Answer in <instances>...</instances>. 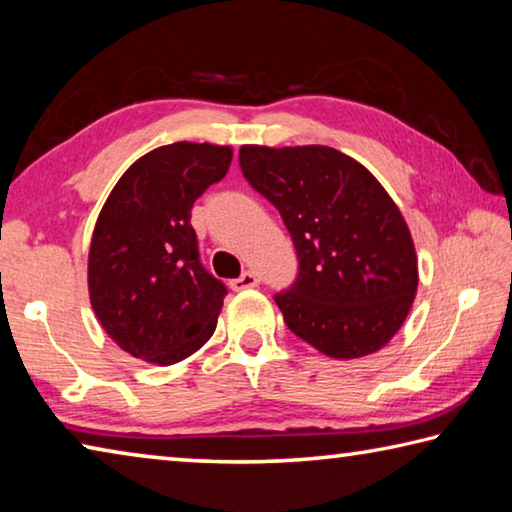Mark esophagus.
I'll use <instances>...</instances> for the list:
<instances>
[{
    "instance_id": "esophagus-1",
    "label": "esophagus",
    "mask_w": 512,
    "mask_h": 512,
    "mask_svg": "<svg viewBox=\"0 0 512 512\" xmlns=\"http://www.w3.org/2000/svg\"><path fill=\"white\" fill-rule=\"evenodd\" d=\"M259 284V277H257V273H253V271H246V273H241L237 280H232L230 282V287L235 289V291H244V289H253V287H257Z\"/></svg>"
}]
</instances>
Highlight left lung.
<instances>
[{
  "mask_svg": "<svg viewBox=\"0 0 512 512\" xmlns=\"http://www.w3.org/2000/svg\"><path fill=\"white\" fill-rule=\"evenodd\" d=\"M239 167L296 246L298 277L273 296L291 332L334 359L384 348L418 289L411 232L386 189L329 146H241Z\"/></svg>",
  "mask_w": 512,
  "mask_h": 512,
  "instance_id": "obj_1",
  "label": "left lung"
}]
</instances>
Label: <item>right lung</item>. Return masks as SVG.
Returning <instances> with one entry per match:
<instances>
[{"mask_svg": "<svg viewBox=\"0 0 512 512\" xmlns=\"http://www.w3.org/2000/svg\"><path fill=\"white\" fill-rule=\"evenodd\" d=\"M230 160V146H160L103 205L90 244V302L110 339L137 359L171 366L214 334L228 289L201 262L192 207Z\"/></svg>", "mask_w": 512, "mask_h": 512, "instance_id": "obj_1", "label": "right lung"}]
</instances>
